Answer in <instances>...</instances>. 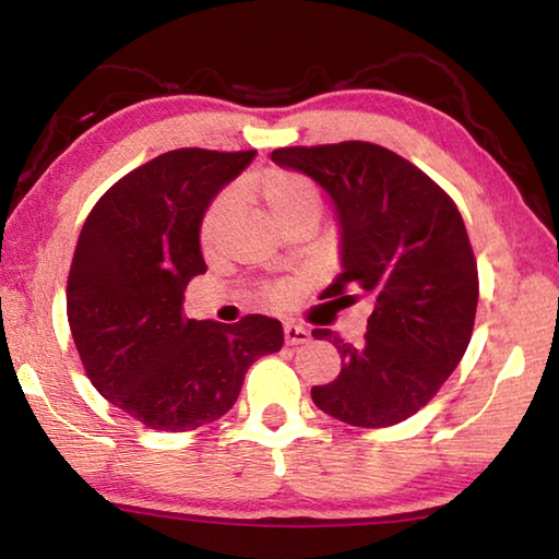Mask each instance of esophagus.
<instances>
[{"label":"esophagus","instance_id":"obj_1","mask_svg":"<svg viewBox=\"0 0 559 559\" xmlns=\"http://www.w3.org/2000/svg\"><path fill=\"white\" fill-rule=\"evenodd\" d=\"M283 337H286V345H302L310 340V333L302 325L286 323L283 325Z\"/></svg>","mask_w":559,"mask_h":559}]
</instances>
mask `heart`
<instances>
[{
    "mask_svg": "<svg viewBox=\"0 0 559 559\" xmlns=\"http://www.w3.org/2000/svg\"><path fill=\"white\" fill-rule=\"evenodd\" d=\"M236 194L241 200L257 204L259 210L269 216V219L283 226L290 219H298V216L306 214H320V194L316 185L310 182L308 177L298 173H290V169H278L271 167L266 173L253 175L243 179L236 189ZM234 214V197L222 194L212 202L210 210H206L200 229V241L204 251H212L216 243H219L222 234L226 229ZM278 296V290L273 293V298Z\"/></svg>",
    "mask_w": 559,
    "mask_h": 559,
    "instance_id": "b5f03b06",
    "label": "heart"
}]
</instances>
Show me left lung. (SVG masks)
<instances>
[{
	"mask_svg": "<svg viewBox=\"0 0 559 559\" xmlns=\"http://www.w3.org/2000/svg\"><path fill=\"white\" fill-rule=\"evenodd\" d=\"M271 159L298 169L335 204L343 273L320 298H372L362 345L316 328L343 357L333 382L310 390L318 409L382 429L427 406L471 343L478 269L451 197L409 159L372 143L278 147Z\"/></svg>",
	"mask_w": 559,
	"mask_h": 559,
	"instance_id": "obj_1",
	"label": "left lung"
}]
</instances>
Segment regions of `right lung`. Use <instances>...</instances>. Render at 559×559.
Segmentation results:
<instances>
[{
	"instance_id": "add662e5",
	"label": "right lung",
	"mask_w": 559,
	"mask_h": 559,
	"mask_svg": "<svg viewBox=\"0 0 559 559\" xmlns=\"http://www.w3.org/2000/svg\"><path fill=\"white\" fill-rule=\"evenodd\" d=\"M257 150L182 147L118 179L93 206L75 243L66 310L93 386L155 431H192L231 409L246 370L278 353L276 318L236 325L182 313L202 276L204 212Z\"/></svg>"
}]
</instances>
